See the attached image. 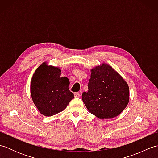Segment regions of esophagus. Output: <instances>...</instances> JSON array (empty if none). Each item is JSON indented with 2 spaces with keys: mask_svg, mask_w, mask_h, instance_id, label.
I'll return each mask as SVG.
<instances>
[{
  "mask_svg": "<svg viewBox=\"0 0 158 158\" xmlns=\"http://www.w3.org/2000/svg\"><path fill=\"white\" fill-rule=\"evenodd\" d=\"M74 96H75V98H79V97H81V94L79 92H75L74 94Z\"/></svg>",
  "mask_w": 158,
  "mask_h": 158,
  "instance_id": "1",
  "label": "esophagus"
}]
</instances>
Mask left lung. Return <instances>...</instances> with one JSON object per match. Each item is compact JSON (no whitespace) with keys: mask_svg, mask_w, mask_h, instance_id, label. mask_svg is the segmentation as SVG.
<instances>
[{"mask_svg":"<svg viewBox=\"0 0 158 158\" xmlns=\"http://www.w3.org/2000/svg\"><path fill=\"white\" fill-rule=\"evenodd\" d=\"M88 91L82 100L88 111L98 118L118 116L129 102V87L112 66L102 64L91 70Z\"/></svg>","mask_w":158,"mask_h":158,"instance_id":"obj_1","label":"left lung"}]
</instances>
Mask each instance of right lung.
Here are the masks:
<instances>
[{
	"mask_svg": "<svg viewBox=\"0 0 158 158\" xmlns=\"http://www.w3.org/2000/svg\"><path fill=\"white\" fill-rule=\"evenodd\" d=\"M59 67L40 65L31 80V94L32 101L39 112L45 116H52L64 110L74 94L70 91L69 80L61 77Z\"/></svg>",
	"mask_w": 158,
	"mask_h": 158,
	"instance_id": "add662e5",
	"label": "right lung"
}]
</instances>
